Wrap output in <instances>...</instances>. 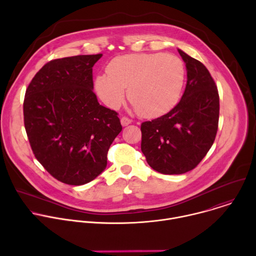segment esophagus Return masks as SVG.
<instances>
[{
  "label": "esophagus",
  "mask_w": 256,
  "mask_h": 256,
  "mask_svg": "<svg viewBox=\"0 0 256 256\" xmlns=\"http://www.w3.org/2000/svg\"><path fill=\"white\" fill-rule=\"evenodd\" d=\"M120 124H122V126H128V124H132V120H130V118H122V120H120Z\"/></svg>",
  "instance_id": "obj_1"
}]
</instances>
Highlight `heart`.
Returning a JSON list of instances; mask_svg holds the SVG:
<instances>
[{"instance_id": "heart-1", "label": "heart", "mask_w": 256, "mask_h": 256, "mask_svg": "<svg viewBox=\"0 0 256 256\" xmlns=\"http://www.w3.org/2000/svg\"><path fill=\"white\" fill-rule=\"evenodd\" d=\"M107 75L95 79L102 102L118 109L128 98L140 116L155 118L169 112L178 103L186 80V68L178 56L165 54H130L112 58Z\"/></svg>"}]
</instances>
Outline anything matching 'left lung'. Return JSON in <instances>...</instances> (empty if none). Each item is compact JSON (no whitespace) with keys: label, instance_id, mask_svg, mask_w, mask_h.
Segmentation results:
<instances>
[{"label":"left lung","instance_id":"1","mask_svg":"<svg viewBox=\"0 0 256 256\" xmlns=\"http://www.w3.org/2000/svg\"><path fill=\"white\" fill-rule=\"evenodd\" d=\"M188 82L179 103L167 114L140 126V149L148 164L162 174L192 170L214 144L220 102L208 68L178 48Z\"/></svg>","mask_w":256,"mask_h":256}]
</instances>
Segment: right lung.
Returning a JSON list of instances; mask_svg holds the SVG:
<instances>
[{"instance_id":"add662e5","label":"right lung","mask_w":256,"mask_h":256,"mask_svg":"<svg viewBox=\"0 0 256 256\" xmlns=\"http://www.w3.org/2000/svg\"><path fill=\"white\" fill-rule=\"evenodd\" d=\"M101 56L50 60L25 93L24 124L33 154L66 184L83 186L101 174L122 130L118 114L100 105L93 92L92 68Z\"/></svg>"}]
</instances>
